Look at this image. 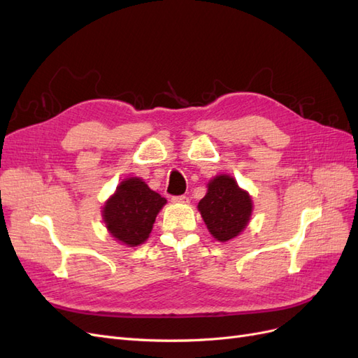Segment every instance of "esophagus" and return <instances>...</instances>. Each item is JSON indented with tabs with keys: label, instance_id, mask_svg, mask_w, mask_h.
<instances>
[{
	"label": "esophagus",
	"instance_id": "esophagus-1",
	"mask_svg": "<svg viewBox=\"0 0 358 358\" xmlns=\"http://www.w3.org/2000/svg\"><path fill=\"white\" fill-rule=\"evenodd\" d=\"M173 203H188V197L187 196H176V197H171Z\"/></svg>",
	"mask_w": 358,
	"mask_h": 358
}]
</instances>
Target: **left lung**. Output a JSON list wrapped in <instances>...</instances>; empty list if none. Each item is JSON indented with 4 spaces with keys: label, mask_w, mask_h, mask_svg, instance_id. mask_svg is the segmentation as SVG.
<instances>
[{
    "label": "left lung",
    "mask_w": 358,
    "mask_h": 358,
    "mask_svg": "<svg viewBox=\"0 0 358 358\" xmlns=\"http://www.w3.org/2000/svg\"><path fill=\"white\" fill-rule=\"evenodd\" d=\"M197 208L210 234L227 242L245 230L251 220L252 200L231 176L220 175L208 183V192Z\"/></svg>",
    "instance_id": "left-lung-1"
}]
</instances>
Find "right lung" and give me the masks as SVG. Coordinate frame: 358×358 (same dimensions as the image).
<instances>
[{
    "label": "right lung",
    "instance_id": "add662e5",
    "mask_svg": "<svg viewBox=\"0 0 358 358\" xmlns=\"http://www.w3.org/2000/svg\"><path fill=\"white\" fill-rule=\"evenodd\" d=\"M167 203L140 178H128L119 183L103 208L107 230L127 246L143 243L152 231L157 215Z\"/></svg>",
    "mask_w": 358,
    "mask_h": 358
}]
</instances>
